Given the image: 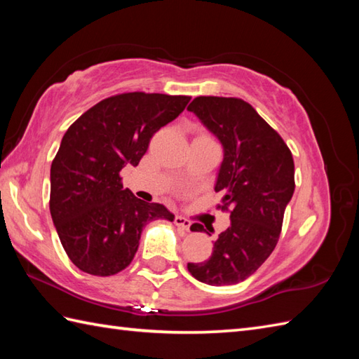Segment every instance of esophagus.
Masks as SVG:
<instances>
[{
	"instance_id": "esophagus-1",
	"label": "esophagus",
	"mask_w": 359,
	"mask_h": 359,
	"mask_svg": "<svg viewBox=\"0 0 359 359\" xmlns=\"http://www.w3.org/2000/svg\"><path fill=\"white\" fill-rule=\"evenodd\" d=\"M174 224H175V226H179L180 230H184V231H189V226H191V222L182 216H175Z\"/></svg>"
}]
</instances>
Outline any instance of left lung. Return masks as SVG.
Here are the masks:
<instances>
[{
    "instance_id": "8db88e82",
    "label": "left lung",
    "mask_w": 359,
    "mask_h": 359,
    "mask_svg": "<svg viewBox=\"0 0 359 359\" xmlns=\"http://www.w3.org/2000/svg\"><path fill=\"white\" fill-rule=\"evenodd\" d=\"M224 148L215 189L230 226L219 234L208 261L188 271L208 285H231L251 276L271 255L294 191L292 152L280 135L241 98L196 97L187 108ZM191 231H205L193 224Z\"/></svg>"
}]
</instances>
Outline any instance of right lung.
<instances>
[{
    "label": "right lung",
    "instance_id": "right-lung-1",
    "mask_svg": "<svg viewBox=\"0 0 359 359\" xmlns=\"http://www.w3.org/2000/svg\"><path fill=\"white\" fill-rule=\"evenodd\" d=\"M191 97L128 93L104 98L74 121L50 166V216L75 266L111 276L131 264L143 226L174 220L162 203L123 188L120 171L137 166L152 134L185 109Z\"/></svg>",
    "mask_w": 359,
    "mask_h": 359
}]
</instances>
